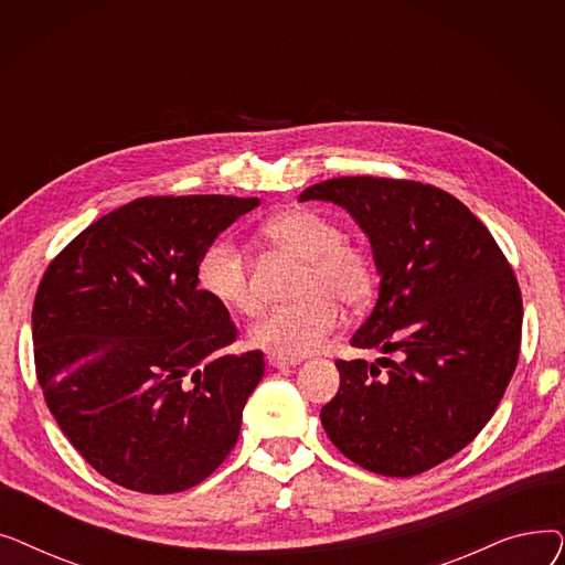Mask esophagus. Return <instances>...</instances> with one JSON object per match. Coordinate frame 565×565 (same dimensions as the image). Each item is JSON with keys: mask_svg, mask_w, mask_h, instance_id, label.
Wrapping results in <instances>:
<instances>
[{"mask_svg": "<svg viewBox=\"0 0 565 565\" xmlns=\"http://www.w3.org/2000/svg\"><path fill=\"white\" fill-rule=\"evenodd\" d=\"M267 364L273 369H290V366H298L300 360H286V358H277V354H270V358H267Z\"/></svg>", "mask_w": 565, "mask_h": 565, "instance_id": "34e87169", "label": "esophagus"}]
</instances>
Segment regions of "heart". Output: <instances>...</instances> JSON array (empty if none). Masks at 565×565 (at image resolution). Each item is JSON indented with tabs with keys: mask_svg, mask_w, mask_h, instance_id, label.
I'll use <instances>...</instances> for the list:
<instances>
[{
	"mask_svg": "<svg viewBox=\"0 0 565 565\" xmlns=\"http://www.w3.org/2000/svg\"><path fill=\"white\" fill-rule=\"evenodd\" d=\"M265 235L305 260L300 300L267 311L249 332L256 348L277 358L298 360L322 348L339 328V302L362 309L375 290V263L371 254L343 241L341 226L311 207H288L265 222ZM199 288L224 309L256 313L258 295L252 286L249 263L231 237L211 243L196 265Z\"/></svg>",
	"mask_w": 565,
	"mask_h": 565,
	"instance_id": "b5f03b06",
	"label": "heart"
}]
</instances>
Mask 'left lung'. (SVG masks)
Returning <instances> with one entry per match:
<instances>
[{"label": "left lung", "instance_id": "left-lung-1", "mask_svg": "<svg viewBox=\"0 0 565 565\" xmlns=\"http://www.w3.org/2000/svg\"><path fill=\"white\" fill-rule=\"evenodd\" d=\"M332 201L369 235L377 302L337 362L320 409L334 447L382 477H414L456 456L490 422L520 358L522 295L486 224L449 192L396 178L343 175L300 201Z\"/></svg>", "mask_w": 565, "mask_h": 565}]
</instances>
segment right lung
Returning a JSON list of instances; mask_svg holds the SVG:
<instances>
[{"mask_svg":"<svg viewBox=\"0 0 565 565\" xmlns=\"http://www.w3.org/2000/svg\"><path fill=\"white\" fill-rule=\"evenodd\" d=\"M258 203L143 196L47 265L32 311L36 377L58 428L111 483L183 492L235 447L265 362L260 350L224 352L237 330L196 265Z\"/></svg>","mask_w":565,"mask_h":565,"instance_id":"add662e5","label":"right lung"}]
</instances>
